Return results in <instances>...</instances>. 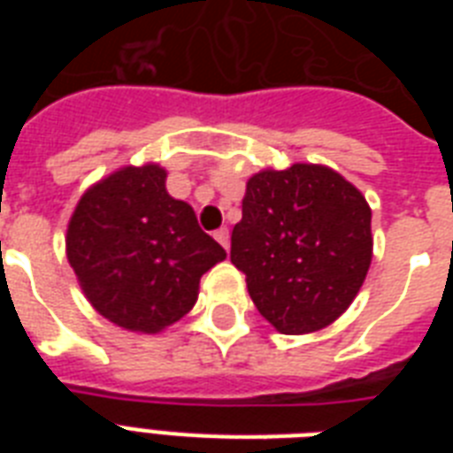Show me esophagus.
Wrapping results in <instances>:
<instances>
[{
  "instance_id": "34e87169",
  "label": "esophagus",
  "mask_w": 453,
  "mask_h": 453,
  "mask_svg": "<svg viewBox=\"0 0 453 453\" xmlns=\"http://www.w3.org/2000/svg\"><path fill=\"white\" fill-rule=\"evenodd\" d=\"M213 237H216V242H219L223 249L230 247V233H227V227H220V230H216V233H213Z\"/></svg>"
}]
</instances>
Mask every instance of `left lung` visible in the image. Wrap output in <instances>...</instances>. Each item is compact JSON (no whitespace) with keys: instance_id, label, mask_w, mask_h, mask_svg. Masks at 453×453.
<instances>
[{"instance_id":"1","label":"left lung","mask_w":453,"mask_h":453,"mask_svg":"<svg viewBox=\"0 0 453 453\" xmlns=\"http://www.w3.org/2000/svg\"><path fill=\"white\" fill-rule=\"evenodd\" d=\"M372 209L341 173L294 164L249 178L230 261L282 334H310L343 315L372 263Z\"/></svg>"}]
</instances>
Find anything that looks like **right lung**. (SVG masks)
<instances>
[{
  "mask_svg": "<svg viewBox=\"0 0 453 453\" xmlns=\"http://www.w3.org/2000/svg\"><path fill=\"white\" fill-rule=\"evenodd\" d=\"M164 180L157 164L117 171L84 192L67 226V261L91 305L143 334L190 312L202 275L226 258Z\"/></svg>",
  "mask_w": 453,
  "mask_h": 453,
  "instance_id": "right-lung-1",
  "label": "right lung"
}]
</instances>
